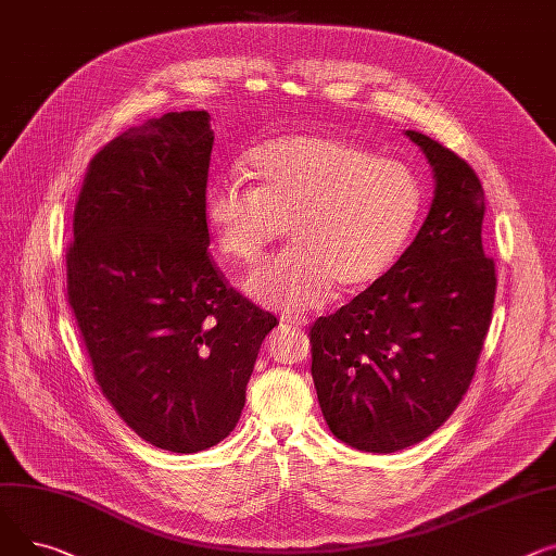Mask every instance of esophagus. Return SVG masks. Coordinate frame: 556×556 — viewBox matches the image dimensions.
<instances>
[{
  "label": "esophagus",
  "mask_w": 556,
  "mask_h": 556,
  "mask_svg": "<svg viewBox=\"0 0 556 556\" xmlns=\"http://www.w3.org/2000/svg\"><path fill=\"white\" fill-rule=\"evenodd\" d=\"M282 323L289 325V328H305L307 325V318L305 316H293V314H287L282 316Z\"/></svg>",
  "instance_id": "esophagus-1"
}]
</instances>
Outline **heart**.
Instances as JSON below:
<instances>
[{
	"instance_id": "heart-1",
	"label": "heart",
	"mask_w": 556,
	"mask_h": 556,
	"mask_svg": "<svg viewBox=\"0 0 556 556\" xmlns=\"http://www.w3.org/2000/svg\"><path fill=\"white\" fill-rule=\"evenodd\" d=\"M247 175L215 181L204 202L215 247L253 267L289 226L293 247L244 280L251 299L282 312L328 303L334 287L362 291L404 253L421 186L404 161L328 135H287L255 146Z\"/></svg>"
}]
</instances>
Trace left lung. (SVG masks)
I'll return each mask as SVG.
<instances>
[{"label": "left lung", "mask_w": 556, "mask_h": 556, "mask_svg": "<svg viewBox=\"0 0 556 556\" xmlns=\"http://www.w3.org/2000/svg\"><path fill=\"white\" fill-rule=\"evenodd\" d=\"M406 137L433 168L427 219L393 269L309 328L323 417L341 442L368 453L413 446L458 408L496 299L478 175L427 135Z\"/></svg>", "instance_id": "left-lung-1"}]
</instances>
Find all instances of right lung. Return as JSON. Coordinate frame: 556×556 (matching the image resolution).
Here are the masks:
<instances>
[{
	"instance_id": "right-lung-1",
	"label": "right lung",
	"mask_w": 556,
	"mask_h": 556,
	"mask_svg": "<svg viewBox=\"0 0 556 556\" xmlns=\"http://www.w3.org/2000/svg\"><path fill=\"white\" fill-rule=\"evenodd\" d=\"M208 112H168L93 154L74 208L67 301L96 383L139 438L173 453L236 429L274 314L208 253Z\"/></svg>"
}]
</instances>
